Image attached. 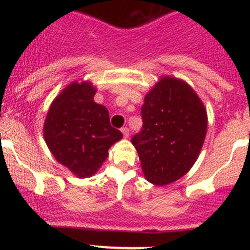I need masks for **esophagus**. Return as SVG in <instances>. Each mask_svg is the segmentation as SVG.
<instances>
[{
    "label": "esophagus",
    "instance_id": "1",
    "mask_svg": "<svg viewBox=\"0 0 250 250\" xmlns=\"http://www.w3.org/2000/svg\"><path fill=\"white\" fill-rule=\"evenodd\" d=\"M121 131H122L123 136H125V137H128V136H129V129H128L127 127H123V128L121 129Z\"/></svg>",
    "mask_w": 250,
    "mask_h": 250
}]
</instances>
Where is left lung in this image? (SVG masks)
<instances>
[{
    "instance_id": "1",
    "label": "left lung",
    "mask_w": 250,
    "mask_h": 250,
    "mask_svg": "<svg viewBox=\"0 0 250 250\" xmlns=\"http://www.w3.org/2000/svg\"><path fill=\"white\" fill-rule=\"evenodd\" d=\"M142 128L131 137L146 179L165 186L181 179L199 156L207 113L186 82L165 77L149 91L141 108Z\"/></svg>"
}]
</instances>
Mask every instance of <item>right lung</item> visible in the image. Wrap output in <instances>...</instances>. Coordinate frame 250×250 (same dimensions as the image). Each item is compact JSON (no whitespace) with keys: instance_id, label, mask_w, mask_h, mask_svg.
Returning a JSON list of instances; mask_svg holds the SVG:
<instances>
[{"instance_id":"add662e5","label":"right lung","mask_w":250,"mask_h":250,"mask_svg":"<svg viewBox=\"0 0 250 250\" xmlns=\"http://www.w3.org/2000/svg\"><path fill=\"white\" fill-rule=\"evenodd\" d=\"M90 83H71L53 102L44 122L51 154L77 177L95 174L108 149L123 137L110 125L108 109L97 104Z\"/></svg>"}]
</instances>
